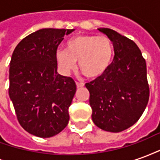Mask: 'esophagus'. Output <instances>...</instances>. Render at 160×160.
<instances>
[{
	"label": "esophagus",
	"instance_id": "34e87169",
	"mask_svg": "<svg viewBox=\"0 0 160 160\" xmlns=\"http://www.w3.org/2000/svg\"><path fill=\"white\" fill-rule=\"evenodd\" d=\"M84 85H85V84H84L83 82H78V81H76V87H78V88H80V87H83Z\"/></svg>",
	"mask_w": 160,
	"mask_h": 160
}]
</instances>
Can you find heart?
I'll return each instance as SVG.
<instances>
[{"instance_id": "1", "label": "heart", "mask_w": 160, "mask_h": 160, "mask_svg": "<svg viewBox=\"0 0 160 160\" xmlns=\"http://www.w3.org/2000/svg\"><path fill=\"white\" fill-rule=\"evenodd\" d=\"M114 59V45L106 36L82 34L67 41L65 50L58 49L56 60L61 73L68 75L76 68L88 78H99L111 68Z\"/></svg>"}]
</instances>
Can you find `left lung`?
I'll return each mask as SVG.
<instances>
[{
  "mask_svg": "<svg viewBox=\"0 0 160 160\" xmlns=\"http://www.w3.org/2000/svg\"><path fill=\"white\" fill-rule=\"evenodd\" d=\"M98 31L113 42L115 56L104 75L86 84L92 119L101 129L118 133L134 125L148 105L147 64L134 41L109 28Z\"/></svg>",
  "mask_w": 160,
  "mask_h": 160,
  "instance_id": "8db88e82",
  "label": "left lung"
}]
</instances>
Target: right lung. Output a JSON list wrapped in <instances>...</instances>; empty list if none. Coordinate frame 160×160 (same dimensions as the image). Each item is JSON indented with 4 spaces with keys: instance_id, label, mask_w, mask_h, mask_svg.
Here are the masks:
<instances>
[{
    "instance_id": "add662e5",
    "label": "right lung",
    "mask_w": 160,
    "mask_h": 160,
    "mask_svg": "<svg viewBox=\"0 0 160 160\" xmlns=\"http://www.w3.org/2000/svg\"><path fill=\"white\" fill-rule=\"evenodd\" d=\"M73 31L38 30L21 40L12 53L9 97L19 124L38 137H52L68 123L76 85L57 73L56 52L64 36Z\"/></svg>"
}]
</instances>
